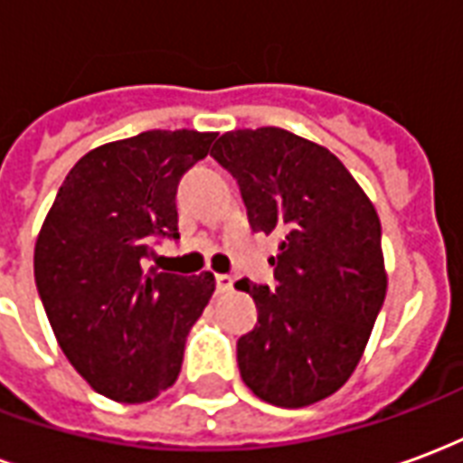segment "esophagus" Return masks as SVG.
Listing matches in <instances>:
<instances>
[{
	"label": "esophagus",
	"instance_id": "34e87169",
	"mask_svg": "<svg viewBox=\"0 0 463 463\" xmlns=\"http://www.w3.org/2000/svg\"><path fill=\"white\" fill-rule=\"evenodd\" d=\"M232 275H215V288L221 292H231L232 290Z\"/></svg>",
	"mask_w": 463,
	"mask_h": 463
}]
</instances>
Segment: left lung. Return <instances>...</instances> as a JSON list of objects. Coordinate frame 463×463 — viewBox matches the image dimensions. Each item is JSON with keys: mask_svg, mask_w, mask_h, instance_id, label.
<instances>
[{"mask_svg": "<svg viewBox=\"0 0 463 463\" xmlns=\"http://www.w3.org/2000/svg\"><path fill=\"white\" fill-rule=\"evenodd\" d=\"M211 156L241 185L252 231L282 238L278 285H235L258 307L238 340L242 382L275 407L315 404L357 369L387 295L377 211L330 148L285 128L222 133Z\"/></svg>", "mask_w": 463, "mask_h": 463, "instance_id": "obj_1", "label": "left lung"}]
</instances>
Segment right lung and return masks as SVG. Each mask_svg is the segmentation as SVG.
I'll list each match as a JSON object with an SVG mask.
<instances>
[{
    "mask_svg": "<svg viewBox=\"0 0 463 463\" xmlns=\"http://www.w3.org/2000/svg\"><path fill=\"white\" fill-rule=\"evenodd\" d=\"M215 136L143 131L89 151L36 235V290L56 342L114 402L141 404L175 384L185 337L215 292L213 272L143 268L153 238H178V181Z\"/></svg>",
    "mask_w": 463,
    "mask_h": 463,
    "instance_id": "1",
    "label": "right lung"
}]
</instances>
